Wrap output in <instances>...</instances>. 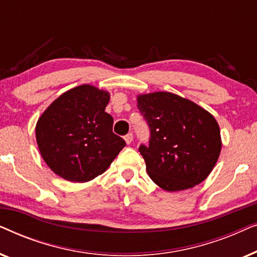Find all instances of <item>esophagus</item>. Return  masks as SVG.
<instances>
[{
    "label": "esophagus",
    "instance_id": "obj_1",
    "mask_svg": "<svg viewBox=\"0 0 257 257\" xmlns=\"http://www.w3.org/2000/svg\"><path fill=\"white\" fill-rule=\"evenodd\" d=\"M124 139H125L126 144H131L133 142V135H132V133H128V135L125 136Z\"/></svg>",
    "mask_w": 257,
    "mask_h": 257
}]
</instances>
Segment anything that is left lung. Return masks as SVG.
I'll return each instance as SVG.
<instances>
[{"label": "left lung", "mask_w": 257, "mask_h": 257, "mask_svg": "<svg viewBox=\"0 0 257 257\" xmlns=\"http://www.w3.org/2000/svg\"><path fill=\"white\" fill-rule=\"evenodd\" d=\"M137 106L150 127L140 145L150 178L165 191H184L208 177L221 152L217 121L192 100L171 92L139 94Z\"/></svg>", "instance_id": "left-lung-1"}]
</instances>
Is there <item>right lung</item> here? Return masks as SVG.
<instances>
[{
    "mask_svg": "<svg viewBox=\"0 0 257 257\" xmlns=\"http://www.w3.org/2000/svg\"><path fill=\"white\" fill-rule=\"evenodd\" d=\"M110 93L89 84L61 94L36 124L38 150L52 172L72 182L103 174L126 146L112 132L113 118L105 112Z\"/></svg>",
    "mask_w": 257,
    "mask_h": 257,
    "instance_id": "obj_1",
    "label": "right lung"
}]
</instances>
